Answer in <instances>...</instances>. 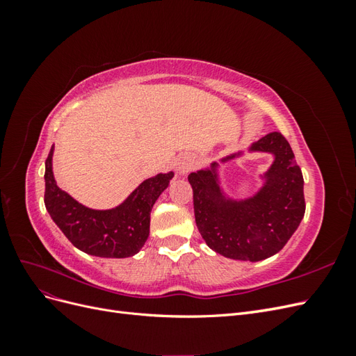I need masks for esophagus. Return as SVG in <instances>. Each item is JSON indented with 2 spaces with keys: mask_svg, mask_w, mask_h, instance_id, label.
<instances>
[{
  "mask_svg": "<svg viewBox=\"0 0 356 356\" xmlns=\"http://www.w3.org/2000/svg\"><path fill=\"white\" fill-rule=\"evenodd\" d=\"M193 163L188 159H182L179 163H178V172L179 174H187V172L191 169Z\"/></svg>",
  "mask_w": 356,
  "mask_h": 356,
  "instance_id": "34e87169",
  "label": "esophagus"
}]
</instances>
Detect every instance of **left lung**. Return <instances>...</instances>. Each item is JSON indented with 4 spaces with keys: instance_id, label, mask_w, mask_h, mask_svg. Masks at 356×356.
I'll list each match as a JSON object with an SVG mask.
<instances>
[{
    "instance_id": "1",
    "label": "left lung",
    "mask_w": 356,
    "mask_h": 356,
    "mask_svg": "<svg viewBox=\"0 0 356 356\" xmlns=\"http://www.w3.org/2000/svg\"><path fill=\"white\" fill-rule=\"evenodd\" d=\"M251 149L275 154L266 184L251 199L236 202L221 195L217 174L188 175L199 233L215 252L233 260L260 261L279 252L305 217L303 174L281 132H272ZM230 156L227 159H233ZM224 159V160H227Z\"/></svg>"
}]
</instances>
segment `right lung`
Here are the masks:
<instances>
[{
	"mask_svg": "<svg viewBox=\"0 0 356 356\" xmlns=\"http://www.w3.org/2000/svg\"><path fill=\"white\" fill-rule=\"evenodd\" d=\"M53 147L46 159L44 203L51 220L80 251L106 258L135 255L149 233V213L157 197L174 177L159 174L145 179L120 207L95 211L83 207L56 186L51 170Z\"/></svg>",
	"mask_w": 356,
	"mask_h": 356,
	"instance_id": "right-lung-1",
	"label": "right lung"
}]
</instances>
